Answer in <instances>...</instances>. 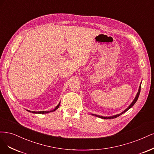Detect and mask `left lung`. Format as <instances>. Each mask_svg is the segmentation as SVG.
Returning <instances> with one entry per match:
<instances>
[{"instance_id": "1", "label": "left lung", "mask_w": 154, "mask_h": 154, "mask_svg": "<svg viewBox=\"0 0 154 154\" xmlns=\"http://www.w3.org/2000/svg\"><path fill=\"white\" fill-rule=\"evenodd\" d=\"M140 91H141V84H140V88H139V90H138V92H137V95H136V97H135V98L134 99V100H133V102L131 103V105L128 106L126 109L125 110V111H123V112H122L120 114H118V115H114V116H108V117H106V116H99V115H94V114H91L92 115H93V116H97V117H98V118H103V119H112V118H117V117H118L119 116H120V115H122V114H123L124 112H125L126 111H127L128 109H131L134 105L135 104V103L137 102V99H138V97H139V95H140Z\"/></svg>"}]
</instances>
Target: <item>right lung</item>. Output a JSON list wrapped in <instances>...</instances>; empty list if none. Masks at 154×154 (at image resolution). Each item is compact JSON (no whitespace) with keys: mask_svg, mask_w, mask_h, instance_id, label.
Wrapping results in <instances>:
<instances>
[{"mask_svg":"<svg viewBox=\"0 0 154 154\" xmlns=\"http://www.w3.org/2000/svg\"><path fill=\"white\" fill-rule=\"evenodd\" d=\"M59 106H60V102L59 103L58 105L55 107V109H53L52 111H29V110H27V111H29V112H32V113H36V114H45V113H48V112H51L55 111L56 109H57L59 108Z\"/></svg>","mask_w":154,"mask_h":154,"instance_id":"1","label":"right lung"}]
</instances>
